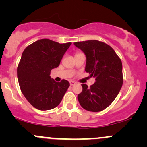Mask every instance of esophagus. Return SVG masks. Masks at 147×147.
<instances>
[{"label":"esophagus","instance_id":"obj_1","mask_svg":"<svg viewBox=\"0 0 147 147\" xmlns=\"http://www.w3.org/2000/svg\"><path fill=\"white\" fill-rule=\"evenodd\" d=\"M75 84V82H73V81H70V86H73L74 84Z\"/></svg>","mask_w":147,"mask_h":147}]
</instances>
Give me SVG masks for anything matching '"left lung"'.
Returning <instances> with one entry per match:
<instances>
[{
	"label": "left lung",
	"mask_w": 147,
	"mask_h": 147,
	"mask_svg": "<svg viewBox=\"0 0 147 147\" xmlns=\"http://www.w3.org/2000/svg\"><path fill=\"white\" fill-rule=\"evenodd\" d=\"M86 57L85 70L95 82L90 88L82 84V91L77 98L82 108L91 112H99L110 106L116 98L123 84L122 63L110 45L104 42H75Z\"/></svg>",
	"instance_id": "left-lung-1"
}]
</instances>
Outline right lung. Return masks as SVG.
Masks as SVG:
<instances>
[{"label": "right lung", "mask_w": 147, "mask_h": 147, "mask_svg": "<svg viewBox=\"0 0 147 147\" xmlns=\"http://www.w3.org/2000/svg\"><path fill=\"white\" fill-rule=\"evenodd\" d=\"M71 44L43 38L28 45L22 54L17 68L20 88L28 102L38 110L57 107L70 86L68 81L56 82L50 75Z\"/></svg>", "instance_id": "1"}]
</instances>
